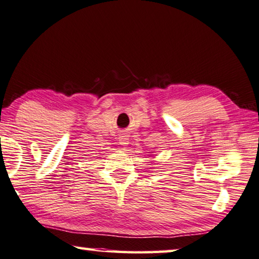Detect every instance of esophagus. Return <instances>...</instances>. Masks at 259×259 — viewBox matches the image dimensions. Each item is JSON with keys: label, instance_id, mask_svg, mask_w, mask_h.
Returning a JSON list of instances; mask_svg holds the SVG:
<instances>
[{"label": "esophagus", "instance_id": "34e87169", "mask_svg": "<svg viewBox=\"0 0 259 259\" xmlns=\"http://www.w3.org/2000/svg\"><path fill=\"white\" fill-rule=\"evenodd\" d=\"M119 143H120L121 146L128 145V135L125 134V133H122L120 137H119Z\"/></svg>", "mask_w": 259, "mask_h": 259}]
</instances>
